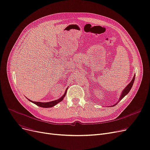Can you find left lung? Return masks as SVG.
Listing matches in <instances>:
<instances>
[{
  "label": "left lung",
  "instance_id": "1",
  "mask_svg": "<svg viewBox=\"0 0 150 150\" xmlns=\"http://www.w3.org/2000/svg\"><path fill=\"white\" fill-rule=\"evenodd\" d=\"M135 75H134V77H133L132 80H131V81L130 82V83L127 84V85L126 86V87L122 90V93H121V96H120V98H119L118 101L117 102V103H116V104H114V105H113L112 107L115 106V105H116V104L118 103L122 98H124V97H125V96H126V95L129 93V91H131V88H132V87L133 84H134V80H135Z\"/></svg>",
  "mask_w": 150,
  "mask_h": 150
}]
</instances>
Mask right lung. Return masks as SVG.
I'll return each mask as SVG.
<instances>
[{"label": "right lung", "mask_w": 150, "mask_h": 150, "mask_svg": "<svg viewBox=\"0 0 150 150\" xmlns=\"http://www.w3.org/2000/svg\"><path fill=\"white\" fill-rule=\"evenodd\" d=\"M67 89H68V88L66 89V91H65L64 94H63V96H62L61 97H60L59 99H58L55 100H53V101H51V102H34V101H32V100H30V99H28V100H29L30 102H32L33 103L35 104V105H38V106H39V107H43V108H50V107H53V106L56 105L57 103H59L60 102H61V101L64 99V97L66 96V95ZM27 99H28V98H27Z\"/></svg>", "instance_id": "right-lung-1"}]
</instances>
